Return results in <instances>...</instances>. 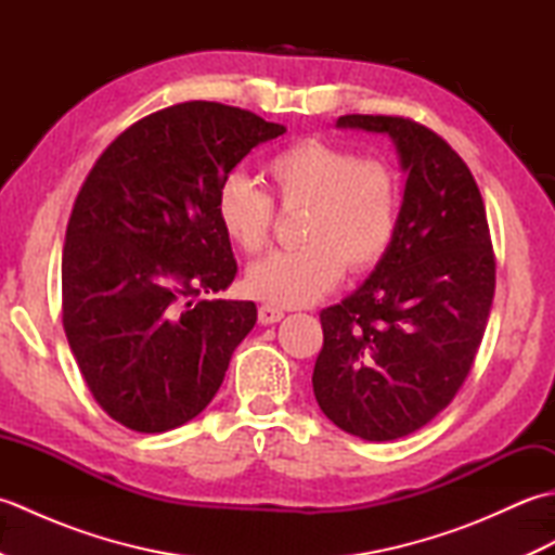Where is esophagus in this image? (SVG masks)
Here are the masks:
<instances>
[{
  "mask_svg": "<svg viewBox=\"0 0 555 555\" xmlns=\"http://www.w3.org/2000/svg\"><path fill=\"white\" fill-rule=\"evenodd\" d=\"M284 320V310L274 308V305H262L259 308V324H276Z\"/></svg>",
  "mask_w": 555,
  "mask_h": 555,
  "instance_id": "obj_1",
  "label": "esophagus"
}]
</instances>
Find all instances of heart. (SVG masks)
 <instances>
[{
    "instance_id": "b5f03b06",
    "label": "heart",
    "mask_w": 555,
    "mask_h": 555,
    "mask_svg": "<svg viewBox=\"0 0 555 555\" xmlns=\"http://www.w3.org/2000/svg\"><path fill=\"white\" fill-rule=\"evenodd\" d=\"M267 176L281 207H305L298 250L259 259L245 274L255 298L279 308H302L352 274L372 271L386 257L398 227L400 185L384 159L324 140H300L267 162ZM217 219L243 253H262L269 243L274 205L243 176L223 179Z\"/></svg>"
}]
</instances>
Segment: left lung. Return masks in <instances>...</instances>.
<instances>
[{
    "instance_id": "8db88e82",
    "label": "left lung",
    "mask_w": 555,
    "mask_h": 555,
    "mask_svg": "<svg viewBox=\"0 0 555 555\" xmlns=\"http://www.w3.org/2000/svg\"><path fill=\"white\" fill-rule=\"evenodd\" d=\"M336 126L391 138L405 191L386 257L320 314L312 388L338 429L393 441L434 420L463 386L496 262L479 188L443 138L403 116L348 114Z\"/></svg>"
}]
</instances>
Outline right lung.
Instances as JSON below:
<instances>
[{"instance_id":"1","label":"right lung","mask_w":555,"mask_h":555,"mask_svg":"<svg viewBox=\"0 0 555 555\" xmlns=\"http://www.w3.org/2000/svg\"><path fill=\"white\" fill-rule=\"evenodd\" d=\"M286 126L219 102H183L102 152L70 211L62 257L64 332L82 379L124 427H181L217 396L253 332L250 300H205L235 279L217 191Z\"/></svg>"}]
</instances>
